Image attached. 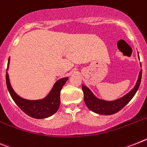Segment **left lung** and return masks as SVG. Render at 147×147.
<instances>
[{
  "label": "left lung",
  "instance_id": "obj_1",
  "mask_svg": "<svg viewBox=\"0 0 147 147\" xmlns=\"http://www.w3.org/2000/svg\"><path fill=\"white\" fill-rule=\"evenodd\" d=\"M141 76H142V70H141V72L139 73L138 79L135 87L128 94L113 101H107V100L98 99L93 95L92 92L90 91V89H88L84 85H82L84 99L86 107L90 110L95 112L97 114L109 115L115 114L116 112H118L121 109H123L135 95L141 84Z\"/></svg>",
  "mask_w": 147,
  "mask_h": 147
}]
</instances>
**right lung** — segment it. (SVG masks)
<instances>
[{"label": "right lung", "mask_w": 147, "mask_h": 147, "mask_svg": "<svg viewBox=\"0 0 147 147\" xmlns=\"http://www.w3.org/2000/svg\"><path fill=\"white\" fill-rule=\"evenodd\" d=\"M9 58L7 66H9ZM67 80H68V78H63L58 80L55 84L54 86L48 96L44 99L38 100H29L20 98L14 92L9 80L8 73L6 72V82L7 89L15 104H17L19 108L26 115L37 119L48 118L58 111L60 104H61V100H60L61 90Z\"/></svg>", "instance_id": "add662e5"}]
</instances>
